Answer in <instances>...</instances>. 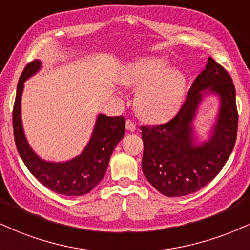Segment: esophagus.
<instances>
[{
  "instance_id": "34e87169",
  "label": "esophagus",
  "mask_w": 250,
  "mask_h": 250,
  "mask_svg": "<svg viewBox=\"0 0 250 250\" xmlns=\"http://www.w3.org/2000/svg\"><path fill=\"white\" fill-rule=\"evenodd\" d=\"M125 128H127V130L129 131H135L136 130V123H135L133 120L128 119L127 122H125Z\"/></svg>"
}]
</instances>
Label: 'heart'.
Returning <instances> with one entry per match:
<instances>
[{
	"mask_svg": "<svg viewBox=\"0 0 250 250\" xmlns=\"http://www.w3.org/2000/svg\"><path fill=\"white\" fill-rule=\"evenodd\" d=\"M169 62L148 57L134 62L125 71L123 83L140 87L136 106L150 121H162L178 109L185 93V77L177 68H167Z\"/></svg>",
	"mask_w": 250,
	"mask_h": 250,
	"instance_id": "obj_1",
	"label": "heart"
}]
</instances>
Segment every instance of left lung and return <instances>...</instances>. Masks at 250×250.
Here are the masks:
<instances>
[{"label": "left lung", "mask_w": 250, "mask_h": 250, "mask_svg": "<svg viewBox=\"0 0 250 250\" xmlns=\"http://www.w3.org/2000/svg\"><path fill=\"white\" fill-rule=\"evenodd\" d=\"M207 92L219 95L221 108L210 140L195 145L191 121ZM237 120L233 80L209 57L177 115L163 125L141 127L146 178L167 197H183L199 191L215 178L229 158L236 141Z\"/></svg>", "instance_id": "obj_1"}]
</instances>
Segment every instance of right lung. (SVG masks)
I'll list each match as a JSON object with an SVG mask.
<instances>
[{
  "label": "right lung",
  "mask_w": 250,
  "mask_h": 250,
  "mask_svg": "<svg viewBox=\"0 0 250 250\" xmlns=\"http://www.w3.org/2000/svg\"><path fill=\"white\" fill-rule=\"evenodd\" d=\"M39 68V60L29 62L17 83L13 110L14 137L17 151L30 172L51 191L73 197L83 195L91 192L104 178L110 156L125 135V120L123 116L112 117L100 114L96 119L91 140L79 156L64 163L43 161L30 148L21 119V99L24 81L34 76Z\"/></svg>",
  "instance_id": "obj_1"
}]
</instances>
